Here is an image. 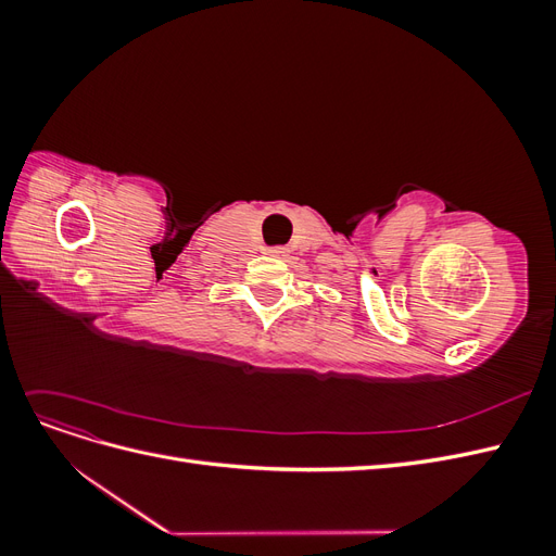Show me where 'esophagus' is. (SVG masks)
I'll return each instance as SVG.
<instances>
[{
	"label": "esophagus",
	"instance_id": "esophagus-1",
	"mask_svg": "<svg viewBox=\"0 0 556 556\" xmlns=\"http://www.w3.org/2000/svg\"><path fill=\"white\" fill-rule=\"evenodd\" d=\"M268 252H271V255H282L285 248H271V250H268Z\"/></svg>",
	"mask_w": 556,
	"mask_h": 556
}]
</instances>
